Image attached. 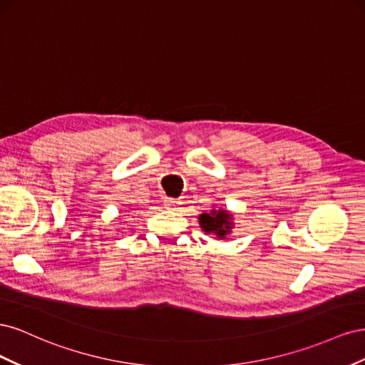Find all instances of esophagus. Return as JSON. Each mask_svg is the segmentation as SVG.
<instances>
[{
	"label": "esophagus",
	"mask_w": 365,
	"mask_h": 365,
	"mask_svg": "<svg viewBox=\"0 0 365 365\" xmlns=\"http://www.w3.org/2000/svg\"><path fill=\"white\" fill-rule=\"evenodd\" d=\"M165 204V208H176V207H178L181 202L180 201H176V200H172V197H168V200H165L164 201Z\"/></svg>",
	"instance_id": "1"
}]
</instances>
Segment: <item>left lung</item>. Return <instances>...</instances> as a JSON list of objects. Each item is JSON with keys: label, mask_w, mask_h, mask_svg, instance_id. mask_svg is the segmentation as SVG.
Masks as SVG:
<instances>
[{"label": "left lung", "mask_w": 365, "mask_h": 365, "mask_svg": "<svg viewBox=\"0 0 365 365\" xmlns=\"http://www.w3.org/2000/svg\"><path fill=\"white\" fill-rule=\"evenodd\" d=\"M200 224L207 233H215L219 237H224L227 233H230L231 227V216L225 212V210H212V215H201Z\"/></svg>", "instance_id": "obj_1"}]
</instances>
